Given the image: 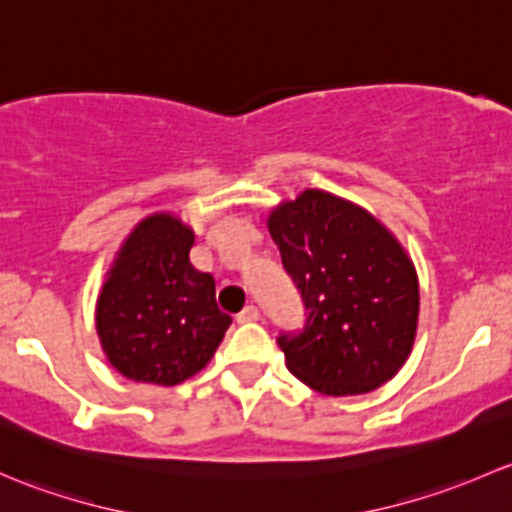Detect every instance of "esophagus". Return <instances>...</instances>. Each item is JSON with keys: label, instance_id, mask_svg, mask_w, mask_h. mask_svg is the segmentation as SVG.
Masks as SVG:
<instances>
[{"label": "esophagus", "instance_id": "esophagus-1", "mask_svg": "<svg viewBox=\"0 0 512 512\" xmlns=\"http://www.w3.org/2000/svg\"><path fill=\"white\" fill-rule=\"evenodd\" d=\"M258 318H261V313H258L256 305H246V308L236 315V320H239V323H256Z\"/></svg>", "mask_w": 512, "mask_h": 512}]
</instances>
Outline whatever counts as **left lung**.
I'll return each instance as SVG.
<instances>
[{
  "instance_id": "left-lung-1",
  "label": "left lung",
  "mask_w": 512,
  "mask_h": 512,
  "mask_svg": "<svg viewBox=\"0 0 512 512\" xmlns=\"http://www.w3.org/2000/svg\"><path fill=\"white\" fill-rule=\"evenodd\" d=\"M268 231L308 310L300 333L278 337L288 370L328 397L389 382L419 323V278L397 236L323 189L273 207Z\"/></svg>"
}]
</instances>
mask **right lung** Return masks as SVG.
Here are the masks:
<instances>
[{
    "label": "right lung",
    "mask_w": 512,
    "mask_h": 512,
    "mask_svg": "<svg viewBox=\"0 0 512 512\" xmlns=\"http://www.w3.org/2000/svg\"><path fill=\"white\" fill-rule=\"evenodd\" d=\"M192 226L170 212L135 224L105 273L96 330L110 365L133 382L175 387L207 367L231 318L212 273L189 261Z\"/></svg>",
    "instance_id": "right-lung-1"
}]
</instances>
